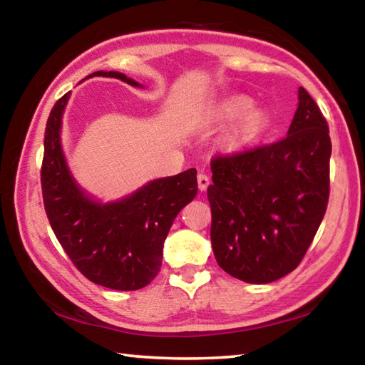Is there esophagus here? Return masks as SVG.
Listing matches in <instances>:
<instances>
[{
  "instance_id": "esophagus-1",
  "label": "esophagus",
  "mask_w": 365,
  "mask_h": 365,
  "mask_svg": "<svg viewBox=\"0 0 365 365\" xmlns=\"http://www.w3.org/2000/svg\"><path fill=\"white\" fill-rule=\"evenodd\" d=\"M209 183H211V178H209V175L205 170H201L200 174H197V188H200L201 191H206Z\"/></svg>"
}]
</instances>
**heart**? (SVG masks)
<instances>
[{"label": "heart", "instance_id": "1", "mask_svg": "<svg viewBox=\"0 0 365 365\" xmlns=\"http://www.w3.org/2000/svg\"><path fill=\"white\" fill-rule=\"evenodd\" d=\"M214 119L228 122L237 119L225 137V146L230 151H243L255 146L267 130L270 117L261 106H251L248 96H230L219 104Z\"/></svg>", "mask_w": 365, "mask_h": 365}]
</instances>
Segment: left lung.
<instances>
[{
    "label": "left lung",
    "mask_w": 365,
    "mask_h": 365,
    "mask_svg": "<svg viewBox=\"0 0 365 365\" xmlns=\"http://www.w3.org/2000/svg\"><path fill=\"white\" fill-rule=\"evenodd\" d=\"M298 101L285 138L211 163L214 256L246 283L275 282L298 267L327 211L329 125L302 86Z\"/></svg>",
    "instance_id": "1"
}]
</instances>
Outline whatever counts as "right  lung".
Wrapping results in <instances>:
<instances>
[{"instance_id":"right-lung-1","label":"right lung","mask_w":365,"mask_h":365,"mask_svg":"<svg viewBox=\"0 0 365 365\" xmlns=\"http://www.w3.org/2000/svg\"><path fill=\"white\" fill-rule=\"evenodd\" d=\"M90 77H113L143 88L122 72L98 71ZM69 98L66 93L56 101L46 122L41 190L48 220L86 279L119 292L140 289L158 275L174 219L197 193L196 169L156 178L120 200H96L73 178L61 143Z\"/></svg>"}]
</instances>
